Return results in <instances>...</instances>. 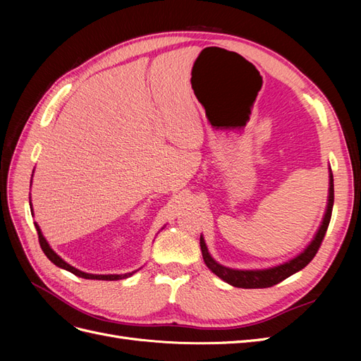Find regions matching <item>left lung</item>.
Instances as JSON below:
<instances>
[{
	"instance_id": "1",
	"label": "left lung",
	"mask_w": 361,
	"mask_h": 361,
	"mask_svg": "<svg viewBox=\"0 0 361 361\" xmlns=\"http://www.w3.org/2000/svg\"><path fill=\"white\" fill-rule=\"evenodd\" d=\"M333 203H334V183H333V173L330 170V188H329V204H326V211L324 215L322 224L319 231L316 232L313 241L309 244L301 255L293 257L289 262H285L279 267L268 268V269H232L218 264L212 259V256L207 251V247L204 244L203 236H200V248L206 267L209 268L215 276L224 280L228 285L235 288H244V289H262V288H271L277 285V283L283 281L285 279L290 277L295 272L301 271L304 267H307L312 259L318 253V250L322 244V239L326 233V228H329L330 220H331V212H333Z\"/></svg>"
}]
</instances>
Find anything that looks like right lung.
Returning <instances> with one entry per match:
<instances>
[{
  "label": "right lung",
  "instance_id": "right-lung-1",
  "mask_svg": "<svg viewBox=\"0 0 361 361\" xmlns=\"http://www.w3.org/2000/svg\"><path fill=\"white\" fill-rule=\"evenodd\" d=\"M30 206H31V203H30ZM35 226H36V231H37V235H39V244H40V247H42V250H43V253H45V256L52 262L54 265H57L59 268H63V269H66V271H69V272H72V274H75V276H78V277H82V279H89V280H122V279H128V277H130L134 274L135 271H133V272H126V274H87V272H82V271H80V269H76V268H73L72 265H69L68 262H64L56 251H54L51 247H49V244L47 243V239L43 238V235H42V231H40V227L37 226V223H35Z\"/></svg>",
  "mask_w": 361,
  "mask_h": 361
}]
</instances>
